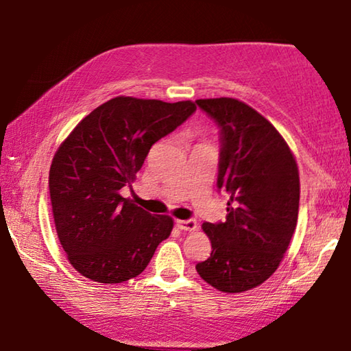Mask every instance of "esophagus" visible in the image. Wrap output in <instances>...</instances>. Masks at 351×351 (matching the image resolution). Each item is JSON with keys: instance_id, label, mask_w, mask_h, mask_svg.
<instances>
[{"instance_id": "obj_1", "label": "esophagus", "mask_w": 351, "mask_h": 351, "mask_svg": "<svg viewBox=\"0 0 351 351\" xmlns=\"http://www.w3.org/2000/svg\"><path fill=\"white\" fill-rule=\"evenodd\" d=\"M176 227L184 232H197L198 228L195 221H181V219H176Z\"/></svg>"}]
</instances>
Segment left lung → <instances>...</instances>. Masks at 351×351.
Returning <instances> with one entry per match:
<instances>
[{"mask_svg":"<svg viewBox=\"0 0 351 351\" xmlns=\"http://www.w3.org/2000/svg\"><path fill=\"white\" fill-rule=\"evenodd\" d=\"M195 102L221 128L217 187L230 195L226 222L202 226L213 250L195 269L219 291L243 293L284 260L298 222L300 171L279 130L255 108L233 97Z\"/></svg>","mask_w":351,"mask_h":351,"instance_id":"left-lung-1","label":"left lung"}]
</instances>
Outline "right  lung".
<instances>
[{"label": "right lung", "mask_w": 351, "mask_h": 351, "mask_svg": "<svg viewBox=\"0 0 351 351\" xmlns=\"http://www.w3.org/2000/svg\"><path fill=\"white\" fill-rule=\"evenodd\" d=\"M192 101L117 96L94 108L56 149L49 189L56 233L86 279L121 284L142 274L173 219L149 214L119 191L137 178L151 146L195 112Z\"/></svg>", "instance_id": "obj_1"}]
</instances>
